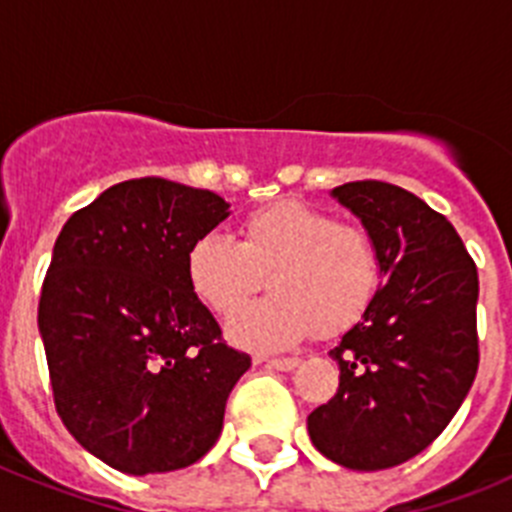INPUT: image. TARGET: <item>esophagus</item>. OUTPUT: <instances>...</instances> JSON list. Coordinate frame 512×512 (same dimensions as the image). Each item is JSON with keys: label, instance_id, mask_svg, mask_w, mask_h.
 Wrapping results in <instances>:
<instances>
[{"label": "esophagus", "instance_id": "1", "mask_svg": "<svg viewBox=\"0 0 512 512\" xmlns=\"http://www.w3.org/2000/svg\"><path fill=\"white\" fill-rule=\"evenodd\" d=\"M300 356H282V359H269V366L279 369V372H292L295 366H300Z\"/></svg>", "mask_w": 512, "mask_h": 512}]
</instances>
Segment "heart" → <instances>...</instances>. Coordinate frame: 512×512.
Returning <instances> with one entry per match:
<instances>
[{
  "label": "heart",
  "mask_w": 512,
  "mask_h": 512,
  "mask_svg": "<svg viewBox=\"0 0 512 512\" xmlns=\"http://www.w3.org/2000/svg\"><path fill=\"white\" fill-rule=\"evenodd\" d=\"M274 292L230 323L246 348L277 351L315 325L338 333L369 310L382 287V253L374 235L297 200L251 212L241 241L202 235L187 251V282L217 318H233L256 292Z\"/></svg>",
  "instance_id": "b5f03b06"
}]
</instances>
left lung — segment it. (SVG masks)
Returning a JSON list of instances; mask_svg holds the SVG:
<instances>
[{"label":"left lung","mask_w":512,"mask_h":512,"mask_svg":"<svg viewBox=\"0 0 512 512\" xmlns=\"http://www.w3.org/2000/svg\"><path fill=\"white\" fill-rule=\"evenodd\" d=\"M330 194L374 235L382 287L330 351L338 392L307 415V433L330 461L377 472L431 446L477 377V266L408 189L366 179Z\"/></svg>","instance_id":"obj_1"}]
</instances>
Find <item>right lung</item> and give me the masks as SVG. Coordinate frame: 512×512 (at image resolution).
Instances as JSON below:
<instances>
[{
	"label": "right lung",
	"mask_w": 512,
	"mask_h": 512,
	"mask_svg": "<svg viewBox=\"0 0 512 512\" xmlns=\"http://www.w3.org/2000/svg\"><path fill=\"white\" fill-rule=\"evenodd\" d=\"M210 189L158 176L104 189L66 220L43 279L38 328L71 436L125 474L200 461L251 356L187 282V251L230 215Z\"/></svg>",
	"instance_id": "add662e5"
}]
</instances>
